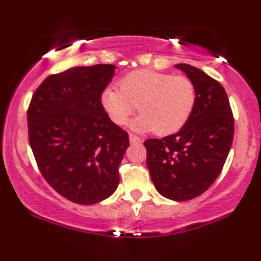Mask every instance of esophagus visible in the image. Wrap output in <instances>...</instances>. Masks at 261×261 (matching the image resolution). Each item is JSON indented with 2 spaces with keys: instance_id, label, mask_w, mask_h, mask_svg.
<instances>
[{
  "instance_id": "34e87169",
  "label": "esophagus",
  "mask_w": 261,
  "mask_h": 261,
  "mask_svg": "<svg viewBox=\"0 0 261 261\" xmlns=\"http://www.w3.org/2000/svg\"><path fill=\"white\" fill-rule=\"evenodd\" d=\"M128 139H130V143H133V144H137V143L142 142V140H141L140 137L135 136V135H133V134H130V136H128Z\"/></svg>"
}]
</instances>
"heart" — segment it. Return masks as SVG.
<instances>
[{
    "label": "heart",
    "instance_id": "1",
    "mask_svg": "<svg viewBox=\"0 0 261 261\" xmlns=\"http://www.w3.org/2000/svg\"><path fill=\"white\" fill-rule=\"evenodd\" d=\"M103 109L115 125H125L131 115L142 113L134 121L139 131L171 135L186 125L196 105L192 81L154 70H137L119 81V89L108 87L100 95Z\"/></svg>",
    "mask_w": 261,
    "mask_h": 261
}]
</instances>
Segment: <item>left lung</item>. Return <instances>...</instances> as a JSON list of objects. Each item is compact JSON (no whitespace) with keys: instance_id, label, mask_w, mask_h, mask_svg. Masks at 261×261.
<instances>
[{"instance_id":"obj_1","label":"left lung","mask_w":261,"mask_h":261,"mask_svg":"<svg viewBox=\"0 0 261 261\" xmlns=\"http://www.w3.org/2000/svg\"><path fill=\"white\" fill-rule=\"evenodd\" d=\"M192 81L196 105L176 134L144 141L147 166L153 184L165 198H196L219 176L233 141L234 122L220 83L190 64H176Z\"/></svg>"}]
</instances>
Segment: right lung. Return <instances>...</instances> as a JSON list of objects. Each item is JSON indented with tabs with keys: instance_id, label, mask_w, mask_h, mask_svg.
Instances as JSON below:
<instances>
[{
	"instance_id": "right-lung-1",
	"label": "right lung",
	"mask_w": 261,
	"mask_h": 261,
	"mask_svg": "<svg viewBox=\"0 0 261 261\" xmlns=\"http://www.w3.org/2000/svg\"><path fill=\"white\" fill-rule=\"evenodd\" d=\"M115 65L74 67L49 75L28 108L29 142L39 170L71 202H102L117 190L119 165L130 146L100 103Z\"/></svg>"
}]
</instances>
